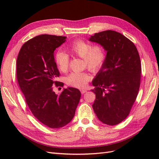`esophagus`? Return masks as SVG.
<instances>
[{"label": "esophagus", "instance_id": "esophagus-1", "mask_svg": "<svg viewBox=\"0 0 159 159\" xmlns=\"http://www.w3.org/2000/svg\"><path fill=\"white\" fill-rule=\"evenodd\" d=\"M85 92H87V90H86V89H81V94H84V93H85Z\"/></svg>", "mask_w": 159, "mask_h": 159}]
</instances>
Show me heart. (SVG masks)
Returning a JSON list of instances; mask_svg holds the SVG:
<instances>
[{
    "instance_id": "obj_1",
    "label": "heart",
    "mask_w": 159,
    "mask_h": 159,
    "mask_svg": "<svg viewBox=\"0 0 159 159\" xmlns=\"http://www.w3.org/2000/svg\"><path fill=\"white\" fill-rule=\"evenodd\" d=\"M70 54L84 59L85 66L91 71H98L103 66L106 60V52L103 46L93 45L91 42L83 40H76L68 46ZM54 61L61 72H66L70 64L69 56L61 50L54 54ZM90 80V75L85 72H72L65 79L66 83L74 88H84Z\"/></svg>"
}]
</instances>
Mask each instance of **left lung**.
Segmentation results:
<instances>
[{"label":"left lung","instance_id":"obj_1","mask_svg":"<svg viewBox=\"0 0 159 159\" xmlns=\"http://www.w3.org/2000/svg\"><path fill=\"white\" fill-rule=\"evenodd\" d=\"M89 41L103 46L105 64L92 81L95 94L92 105L102 123L115 125L128 116L140 87L141 64L133 43L121 33L105 30L91 36Z\"/></svg>","mask_w":159,"mask_h":159}]
</instances>
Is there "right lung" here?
Here are the masks:
<instances>
[{
  "label": "right lung",
  "mask_w": 159,
  "mask_h": 159,
  "mask_svg": "<svg viewBox=\"0 0 159 159\" xmlns=\"http://www.w3.org/2000/svg\"><path fill=\"white\" fill-rule=\"evenodd\" d=\"M66 36L42 34L25 42L16 60L17 80L28 107L38 121L52 129L63 127L74 117L80 102L79 89L68 88L57 95L53 85L60 72L54 61V50Z\"/></svg>",
  "instance_id": "obj_1"
}]
</instances>
